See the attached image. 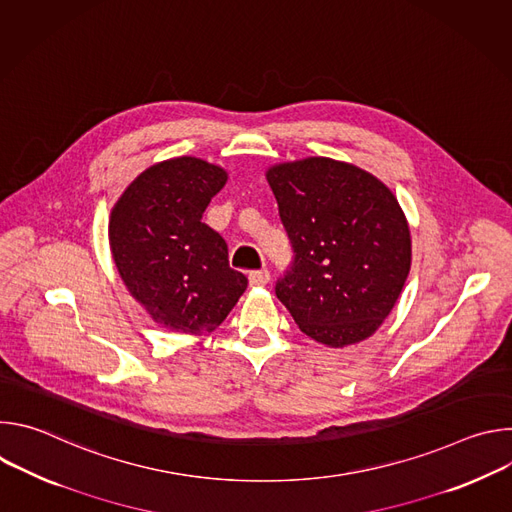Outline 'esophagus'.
Wrapping results in <instances>:
<instances>
[{"label": "esophagus", "mask_w": 512, "mask_h": 512, "mask_svg": "<svg viewBox=\"0 0 512 512\" xmlns=\"http://www.w3.org/2000/svg\"><path fill=\"white\" fill-rule=\"evenodd\" d=\"M249 283H251L253 287H261V285H267V283H269V271H267V269L251 271V273H249Z\"/></svg>", "instance_id": "34e87169"}]
</instances>
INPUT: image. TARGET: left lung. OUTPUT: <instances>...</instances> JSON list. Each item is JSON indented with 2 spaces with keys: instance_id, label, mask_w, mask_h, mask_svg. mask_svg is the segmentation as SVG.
<instances>
[{
  "instance_id": "1",
  "label": "left lung",
  "mask_w": 512,
  "mask_h": 512,
  "mask_svg": "<svg viewBox=\"0 0 512 512\" xmlns=\"http://www.w3.org/2000/svg\"><path fill=\"white\" fill-rule=\"evenodd\" d=\"M294 261L275 296L300 330L344 348L373 336L411 267L407 218L373 174L332 158L267 170Z\"/></svg>"
}]
</instances>
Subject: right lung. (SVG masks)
<instances>
[{
    "mask_svg": "<svg viewBox=\"0 0 512 512\" xmlns=\"http://www.w3.org/2000/svg\"><path fill=\"white\" fill-rule=\"evenodd\" d=\"M227 178L200 158H172L141 172L111 210L117 271L154 322L172 332L216 330L247 289V277L229 265L225 239L202 223Z\"/></svg>",
    "mask_w": 512,
    "mask_h": 512,
    "instance_id": "right-lung-1",
    "label": "right lung"
}]
</instances>
